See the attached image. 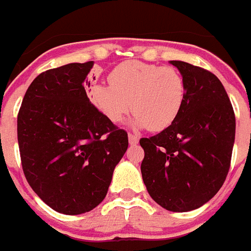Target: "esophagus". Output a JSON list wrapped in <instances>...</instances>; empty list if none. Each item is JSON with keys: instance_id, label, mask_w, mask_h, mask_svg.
Returning <instances> with one entry per match:
<instances>
[{"instance_id": "34e87169", "label": "esophagus", "mask_w": 251, "mask_h": 251, "mask_svg": "<svg viewBox=\"0 0 251 251\" xmlns=\"http://www.w3.org/2000/svg\"><path fill=\"white\" fill-rule=\"evenodd\" d=\"M128 139H129V145L130 146L138 145L139 137L136 136V134H132V133H129V134H128Z\"/></svg>"}]
</instances>
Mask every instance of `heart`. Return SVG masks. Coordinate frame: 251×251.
I'll return each mask as SVG.
<instances>
[{
    "label": "heart",
    "mask_w": 251,
    "mask_h": 251,
    "mask_svg": "<svg viewBox=\"0 0 251 251\" xmlns=\"http://www.w3.org/2000/svg\"><path fill=\"white\" fill-rule=\"evenodd\" d=\"M109 84L95 85L92 99L113 123L123 121L132 106L137 127L159 132L176 121L185 103V80L170 66L127 61L113 69Z\"/></svg>",
    "instance_id": "heart-1"
}]
</instances>
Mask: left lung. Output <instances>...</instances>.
Instances as JSON below:
<instances>
[{
	"mask_svg": "<svg viewBox=\"0 0 251 251\" xmlns=\"http://www.w3.org/2000/svg\"><path fill=\"white\" fill-rule=\"evenodd\" d=\"M170 63L185 80V103L170 127L141 138V172L159 206L186 212L205 205L223 186L234 147L235 114L216 75L185 61Z\"/></svg>",
	"mask_w": 251,
	"mask_h": 251,
	"instance_id": "left-lung-1",
	"label": "left lung"
}]
</instances>
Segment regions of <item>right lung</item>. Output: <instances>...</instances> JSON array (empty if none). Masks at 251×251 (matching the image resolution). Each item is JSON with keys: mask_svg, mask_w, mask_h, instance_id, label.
Segmentation results:
<instances>
[{"mask_svg": "<svg viewBox=\"0 0 251 251\" xmlns=\"http://www.w3.org/2000/svg\"><path fill=\"white\" fill-rule=\"evenodd\" d=\"M93 65L72 63L41 73L28 86L17 115L26 179L60 214L80 215L97 207L128 148L127 132L86 95Z\"/></svg>", "mask_w": 251, "mask_h": 251, "instance_id": "right-lung-1", "label": "right lung"}]
</instances>
